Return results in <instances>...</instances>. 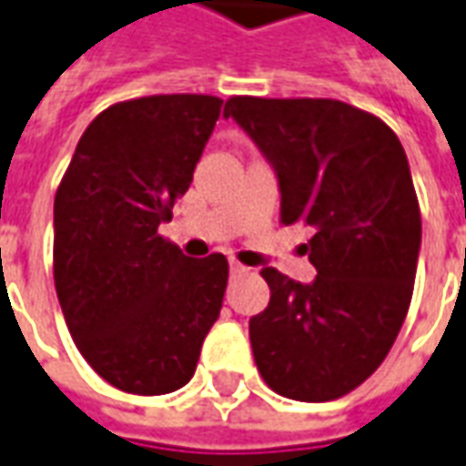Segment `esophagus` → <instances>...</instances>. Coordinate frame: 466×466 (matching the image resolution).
Listing matches in <instances>:
<instances>
[{"label":"esophagus","instance_id":"obj_1","mask_svg":"<svg viewBox=\"0 0 466 466\" xmlns=\"http://www.w3.org/2000/svg\"><path fill=\"white\" fill-rule=\"evenodd\" d=\"M229 272H232L234 278H237V275H244V272H247V267L239 265L237 259H232V262H229Z\"/></svg>","mask_w":466,"mask_h":466}]
</instances>
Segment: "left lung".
<instances>
[{
	"label": "left lung",
	"mask_w": 466,
	"mask_h": 466,
	"mask_svg": "<svg viewBox=\"0 0 466 466\" xmlns=\"http://www.w3.org/2000/svg\"><path fill=\"white\" fill-rule=\"evenodd\" d=\"M279 187V222L315 229L302 285L265 267L269 305L249 320L265 383L295 401H333L389 356L414 292L421 214L396 133L330 97L234 96L224 106Z\"/></svg>",
	"instance_id": "1"
}]
</instances>
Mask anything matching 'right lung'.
I'll return each mask as SVG.
<instances>
[{
	"label": "right lung",
	"instance_id": "right-lung-1",
	"mask_svg": "<svg viewBox=\"0 0 466 466\" xmlns=\"http://www.w3.org/2000/svg\"><path fill=\"white\" fill-rule=\"evenodd\" d=\"M214 96L116 103L83 133L55 194V289L75 346L126 393L187 386L222 310L224 255L158 234L219 120Z\"/></svg>",
	"mask_w": 466,
	"mask_h": 466
}]
</instances>
